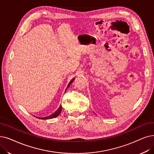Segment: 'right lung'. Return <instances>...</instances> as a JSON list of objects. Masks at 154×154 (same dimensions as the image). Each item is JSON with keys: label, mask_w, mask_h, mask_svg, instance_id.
Masks as SVG:
<instances>
[{"label": "right lung", "mask_w": 154, "mask_h": 154, "mask_svg": "<svg viewBox=\"0 0 154 154\" xmlns=\"http://www.w3.org/2000/svg\"><path fill=\"white\" fill-rule=\"evenodd\" d=\"M73 80H74V79H73V80H72V81L69 82V85H68V87H69V85H70V84L72 82V81H73ZM62 106L60 105V108H59L54 113H53L52 115H50V116H48L45 117V118H39L42 119H51V118H55V117H57V116L59 115L60 113L61 112V111H62Z\"/></svg>", "instance_id": "1"}]
</instances>
